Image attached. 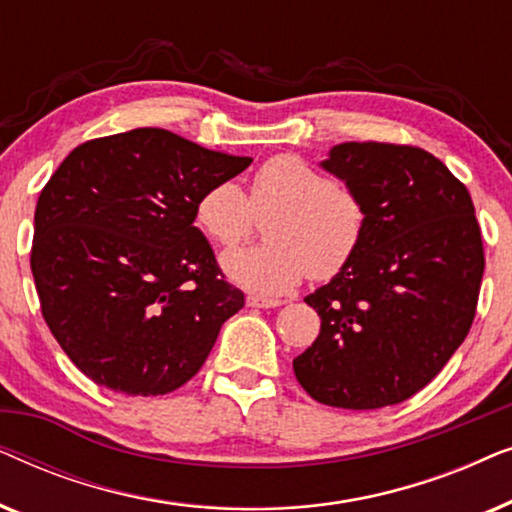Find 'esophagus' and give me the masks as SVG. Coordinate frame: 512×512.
Returning a JSON list of instances; mask_svg holds the SVG:
<instances>
[{"label": "esophagus", "mask_w": 512, "mask_h": 512, "mask_svg": "<svg viewBox=\"0 0 512 512\" xmlns=\"http://www.w3.org/2000/svg\"><path fill=\"white\" fill-rule=\"evenodd\" d=\"M282 303H284V300H279V298H263V296H256V293H249V296H247V305L249 307H265V310H268V307H279Z\"/></svg>", "instance_id": "obj_1"}]
</instances>
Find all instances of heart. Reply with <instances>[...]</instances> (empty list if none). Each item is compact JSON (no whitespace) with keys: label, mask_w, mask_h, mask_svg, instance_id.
<instances>
[{"label":"heart","mask_w":512,"mask_h":512,"mask_svg":"<svg viewBox=\"0 0 512 512\" xmlns=\"http://www.w3.org/2000/svg\"><path fill=\"white\" fill-rule=\"evenodd\" d=\"M265 223L268 244L226 256L223 268L251 291L286 293L310 275L326 282L359 254L368 212L359 193L298 156H275L251 177L249 195L230 181L207 188L195 205L202 233L221 249H235Z\"/></svg>","instance_id":"b5f03b06"}]
</instances>
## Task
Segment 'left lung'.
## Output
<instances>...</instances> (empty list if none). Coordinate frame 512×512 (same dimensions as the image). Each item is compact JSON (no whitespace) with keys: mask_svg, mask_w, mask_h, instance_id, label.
I'll list each match as a JSON object with an SVG mask.
<instances>
[{"mask_svg":"<svg viewBox=\"0 0 512 512\" xmlns=\"http://www.w3.org/2000/svg\"><path fill=\"white\" fill-rule=\"evenodd\" d=\"M324 167L359 193L368 230L354 261L305 298L321 331L293 373L331 408L403 403L443 370L478 310L485 251L471 193L410 144L345 142Z\"/></svg>","mask_w":512,"mask_h":512,"instance_id":"1","label":"left lung"}]
</instances>
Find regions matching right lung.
<instances>
[{
    "label": "right lung",
    "mask_w": 512,
    "mask_h": 512,
    "mask_svg": "<svg viewBox=\"0 0 512 512\" xmlns=\"http://www.w3.org/2000/svg\"><path fill=\"white\" fill-rule=\"evenodd\" d=\"M170 130L83 142L37 200L30 265L41 314L76 368L128 396H163L202 368L244 307L200 228V195L247 170Z\"/></svg>",
    "instance_id": "add662e5"
}]
</instances>
